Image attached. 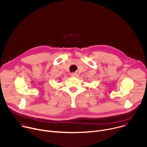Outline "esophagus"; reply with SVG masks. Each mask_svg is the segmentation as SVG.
<instances>
[{
    "label": "esophagus",
    "instance_id": "esophagus-1",
    "mask_svg": "<svg viewBox=\"0 0 147 147\" xmlns=\"http://www.w3.org/2000/svg\"><path fill=\"white\" fill-rule=\"evenodd\" d=\"M78 76V74L76 73H73L71 74V77H77Z\"/></svg>",
    "mask_w": 147,
    "mask_h": 147
}]
</instances>
